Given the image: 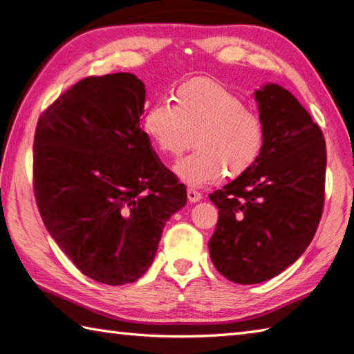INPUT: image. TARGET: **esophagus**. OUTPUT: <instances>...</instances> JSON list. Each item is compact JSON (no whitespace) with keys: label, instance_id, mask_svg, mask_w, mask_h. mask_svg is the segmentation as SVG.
Segmentation results:
<instances>
[{"label":"esophagus","instance_id":"34e87169","mask_svg":"<svg viewBox=\"0 0 354 354\" xmlns=\"http://www.w3.org/2000/svg\"><path fill=\"white\" fill-rule=\"evenodd\" d=\"M187 194H188V201L193 202V203L199 202V201L202 199V193H201V191H197V189H194V188H188Z\"/></svg>","mask_w":354,"mask_h":354}]
</instances>
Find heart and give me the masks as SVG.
Returning a JSON list of instances; mask_svg holds the SVG:
<instances>
[{"mask_svg": "<svg viewBox=\"0 0 354 354\" xmlns=\"http://www.w3.org/2000/svg\"><path fill=\"white\" fill-rule=\"evenodd\" d=\"M145 130L160 153L178 157L196 136V151L174 166L189 187H205L224 176L236 177L257 163L264 146V122L225 85L196 79L176 90L174 104L153 102Z\"/></svg>", "mask_w": 354, "mask_h": 354, "instance_id": "b5f03b06", "label": "heart"}]
</instances>
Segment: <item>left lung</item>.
<instances>
[{
    "instance_id": "obj_1",
    "label": "left lung",
    "mask_w": 354,
    "mask_h": 354,
    "mask_svg": "<svg viewBox=\"0 0 354 354\" xmlns=\"http://www.w3.org/2000/svg\"><path fill=\"white\" fill-rule=\"evenodd\" d=\"M263 152L250 169L208 197L219 209L209 257L239 284L261 283L295 263L324 213L326 146L320 127L277 84L255 93Z\"/></svg>"
}]
</instances>
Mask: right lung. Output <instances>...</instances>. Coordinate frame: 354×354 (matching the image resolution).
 <instances>
[{
	"instance_id": "obj_1",
	"label": "right lung",
	"mask_w": 354,
	"mask_h": 354,
	"mask_svg": "<svg viewBox=\"0 0 354 354\" xmlns=\"http://www.w3.org/2000/svg\"><path fill=\"white\" fill-rule=\"evenodd\" d=\"M145 84L90 76L39 118L34 194L49 234L84 275L121 286L146 274L187 188L140 127Z\"/></svg>"
}]
</instances>
